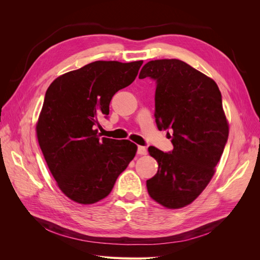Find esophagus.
<instances>
[{
	"instance_id": "1",
	"label": "esophagus",
	"mask_w": 260,
	"mask_h": 260,
	"mask_svg": "<svg viewBox=\"0 0 260 260\" xmlns=\"http://www.w3.org/2000/svg\"><path fill=\"white\" fill-rule=\"evenodd\" d=\"M147 151H146V147L144 146H138V154L139 155H146Z\"/></svg>"
}]
</instances>
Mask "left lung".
I'll use <instances>...</instances> for the list:
<instances>
[{"label":"left lung","instance_id":"8db88e82","mask_svg":"<svg viewBox=\"0 0 260 260\" xmlns=\"http://www.w3.org/2000/svg\"><path fill=\"white\" fill-rule=\"evenodd\" d=\"M156 80L155 118L159 130L172 131L174 149L148 153L158 162L146 181L151 198L169 209L182 208L205 190L215 175L229 136L221 93L211 78L180 59L146 62L139 78Z\"/></svg>","mask_w":260,"mask_h":260}]
</instances>
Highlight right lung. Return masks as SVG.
<instances>
[{"label":"right lung","mask_w":260,"mask_h":260,"mask_svg":"<svg viewBox=\"0 0 260 260\" xmlns=\"http://www.w3.org/2000/svg\"><path fill=\"white\" fill-rule=\"evenodd\" d=\"M143 60H98L57 77L46 90L36 125L39 145L59 190L89 205L105 199L135 158L129 140L100 139L99 120L114 94L135 81Z\"/></svg>","instance_id":"obj_1"}]
</instances>
